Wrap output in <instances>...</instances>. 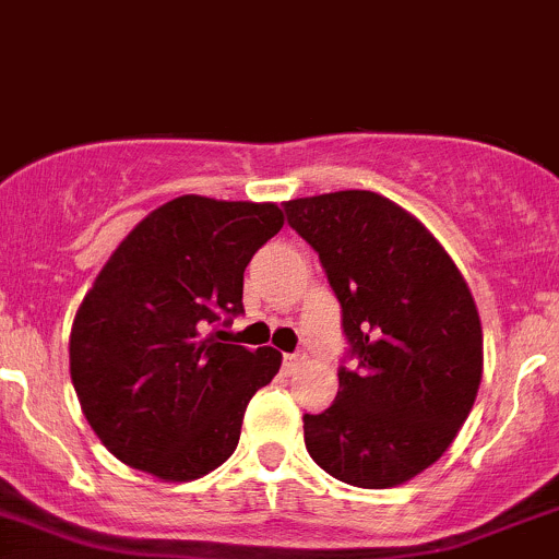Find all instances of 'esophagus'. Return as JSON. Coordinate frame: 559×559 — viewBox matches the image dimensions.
I'll return each mask as SVG.
<instances>
[{
    "label": "esophagus",
    "mask_w": 559,
    "mask_h": 559,
    "mask_svg": "<svg viewBox=\"0 0 559 559\" xmlns=\"http://www.w3.org/2000/svg\"><path fill=\"white\" fill-rule=\"evenodd\" d=\"M282 365H285V370L290 373V370H296L298 365H301V357H298V354H285V357H282Z\"/></svg>",
    "instance_id": "esophagus-1"
}]
</instances>
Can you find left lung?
I'll list each match as a JSON object with an SVG mask.
<instances>
[{
  "mask_svg": "<svg viewBox=\"0 0 559 559\" xmlns=\"http://www.w3.org/2000/svg\"><path fill=\"white\" fill-rule=\"evenodd\" d=\"M320 255L357 370L304 416L311 459L354 488H394L429 469L469 416L483 325L464 274L416 215L376 191L285 202Z\"/></svg>",
  "mask_w": 559,
  "mask_h": 559,
  "instance_id": "obj_1",
  "label": "left lung"
}]
</instances>
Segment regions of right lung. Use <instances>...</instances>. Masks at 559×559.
<instances>
[{
    "label": "right lung",
    "mask_w": 559,
    "mask_h": 559,
    "mask_svg": "<svg viewBox=\"0 0 559 559\" xmlns=\"http://www.w3.org/2000/svg\"><path fill=\"white\" fill-rule=\"evenodd\" d=\"M282 224L274 202L183 194L152 210L100 269L71 325V381L122 464L189 483L234 453L245 407L282 354L207 330L242 314L245 266Z\"/></svg>",
    "instance_id": "1"
}]
</instances>
